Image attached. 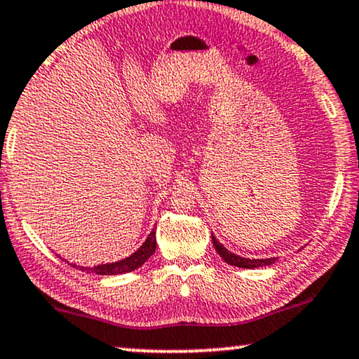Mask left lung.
<instances>
[{
    "mask_svg": "<svg viewBox=\"0 0 359 359\" xmlns=\"http://www.w3.org/2000/svg\"><path fill=\"white\" fill-rule=\"evenodd\" d=\"M212 242H213V247H215V250L219 252V255L224 258V262L229 263V265L238 266V269H258V266H266L276 262V258H258V260H250V258L235 255V253L226 250L224 245L213 237V235H212Z\"/></svg>",
    "mask_w": 359,
    "mask_h": 359,
    "instance_id": "8db88e82",
    "label": "left lung"
}]
</instances>
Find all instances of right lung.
Instances as JSON below:
<instances>
[{
  "mask_svg": "<svg viewBox=\"0 0 359 359\" xmlns=\"http://www.w3.org/2000/svg\"><path fill=\"white\" fill-rule=\"evenodd\" d=\"M157 242H156V230H152L151 235H149L146 242L142 243V247L139 248L137 252L133 253L130 257L124 258V260L116 262V263H106V265H97V266H76L74 269H79L86 271V273H96V275H121L127 273V271L137 270L139 266H142L146 263L147 258L152 257V253L156 252Z\"/></svg>",
  "mask_w": 359,
  "mask_h": 359,
  "instance_id": "1",
  "label": "right lung"
}]
</instances>
